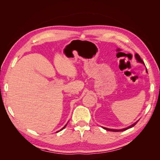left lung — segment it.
<instances>
[{
    "mask_svg": "<svg viewBox=\"0 0 160 160\" xmlns=\"http://www.w3.org/2000/svg\"><path fill=\"white\" fill-rule=\"evenodd\" d=\"M135 58H136V59H137V61H138V62H142V63L144 64V62L143 61V60L141 59V57H140V56L138 54V53H136V54L135 55ZM146 71H147V69H146ZM147 72H148V71H147ZM138 121H139V120H138ZM138 122H135V123H134L133 125H130V126H129L128 128H125V129H109V128H103V129H106V130H108V131H110V132H122V131L127 130V129H129V128H132V127H133L134 125L138 122Z\"/></svg>",
    "mask_w": 160,
    "mask_h": 160,
    "instance_id": "left-lung-1",
    "label": "left lung"
}]
</instances>
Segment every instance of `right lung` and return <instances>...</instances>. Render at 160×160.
Listing matches in <instances>:
<instances>
[{"label": "right lung", "instance_id": "obj_1", "mask_svg": "<svg viewBox=\"0 0 160 160\" xmlns=\"http://www.w3.org/2000/svg\"><path fill=\"white\" fill-rule=\"evenodd\" d=\"M66 125H67V124H66V125H65V126H64V127H63V128H62V129H61V130H62V129H64V128H65V127H66ZM61 130H60V131H61Z\"/></svg>", "mask_w": 160, "mask_h": 160}]
</instances>
